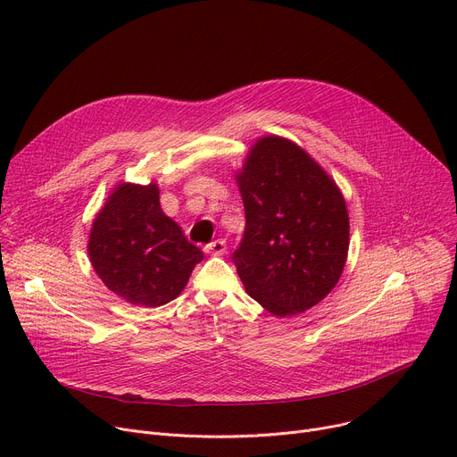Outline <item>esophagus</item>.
Masks as SVG:
<instances>
[{
	"mask_svg": "<svg viewBox=\"0 0 457 457\" xmlns=\"http://www.w3.org/2000/svg\"><path fill=\"white\" fill-rule=\"evenodd\" d=\"M205 252L212 253V255H222L226 252V241L224 238H216V241H212L205 246Z\"/></svg>",
	"mask_w": 457,
	"mask_h": 457,
	"instance_id": "esophagus-1",
	"label": "esophagus"
}]
</instances>
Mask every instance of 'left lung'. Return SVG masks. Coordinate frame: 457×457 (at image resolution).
I'll list each match as a JSON object with an SVG mask.
<instances>
[{
  "instance_id": "obj_1",
  "label": "left lung",
  "mask_w": 457,
  "mask_h": 457,
  "mask_svg": "<svg viewBox=\"0 0 457 457\" xmlns=\"http://www.w3.org/2000/svg\"><path fill=\"white\" fill-rule=\"evenodd\" d=\"M237 181L246 214L231 257L238 278L272 315L303 313L345 269L350 224L341 190L300 146L279 137L255 144Z\"/></svg>"
}]
</instances>
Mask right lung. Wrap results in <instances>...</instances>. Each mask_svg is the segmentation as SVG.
I'll use <instances>...</instances> for the list:
<instances>
[{
	"instance_id": "right-lung-1",
	"label": "right lung",
	"mask_w": 457,
	"mask_h": 457,
	"mask_svg": "<svg viewBox=\"0 0 457 457\" xmlns=\"http://www.w3.org/2000/svg\"><path fill=\"white\" fill-rule=\"evenodd\" d=\"M88 255L100 279L135 305L159 307L185 289L204 259L159 204L157 185H120L96 216Z\"/></svg>"
}]
</instances>
